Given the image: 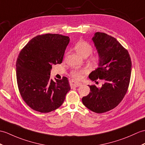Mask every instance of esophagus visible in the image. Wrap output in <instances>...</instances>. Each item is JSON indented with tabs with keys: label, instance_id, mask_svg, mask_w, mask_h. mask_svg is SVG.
<instances>
[{
	"label": "esophagus",
	"instance_id": "esophagus-1",
	"mask_svg": "<svg viewBox=\"0 0 145 145\" xmlns=\"http://www.w3.org/2000/svg\"><path fill=\"white\" fill-rule=\"evenodd\" d=\"M70 85L72 88H75V87L80 86L81 85H82V83L80 82H75V81H74V80H71L70 82Z\"/></svg>",
	"mask_w": 145,
	"mask_h": 145
}]
</instances>
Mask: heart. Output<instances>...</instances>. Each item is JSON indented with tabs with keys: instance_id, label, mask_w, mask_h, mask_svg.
<instances>
[{
	"instance_id": "heart-1",
	"label": "heart",
	"mask_w": 145,
	"mask_h": 145,
	"mask_svg": "<svg viewBox=\"0 0 145 145\" xmlns=\"http://www.w3.org/2000/svg\"><path fill=\"white\" fill-rule=\"evenodd\" d=\"M74 48L76 51L78 52L80 55L83 57L88 56L91 53L93 52V46L87 41L80 40L77 42ZM101 57L98 53L93 54L90 56L88 59V62L93 65H97L101 62ZM88 72L86 69H74L70 73V75L75 80H80L83 78V75Z\"/></svg>"
}]
</instances>
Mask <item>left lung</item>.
<instances>
[{
    "instance_id": "8db88e82",
    "label": "left lung",
    "mask_w": 145,
    "mask_h": 145,
    "mask_svg": "<svg viewBox=\"0 0 145 145\" xmlns=\"http://www.w3.org/2000/svg\"><path fill=\"white\" fill-rule=\"evenodd\" d=\"M93 41L101 57L99 67L89 74L92 81L103 80L101 88L89 85V93L82 98L83 104L94 112L113 109L123 99L129 88L132 61L128 50L114 37L97 32Z\"/></svg>"
}]
</instances>
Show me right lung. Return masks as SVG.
Here are the masks:
<instances>
[{"label":"right lung","instance_id":"add662e5","mask_svg":"<svg viewBox=\"0 0 145 145\" xmlns=\"http://www.w3.org/2000/svg\"><path fill=\"white\" fill-rule=\"evenodd\" d=\"M69 37L59 34L36 36L20 52L16 75L20 95L33 110L41 113L54 110L62 105L70 89L69 80L50 79L53 64L62 62Z\"/></svg>","mask_w":145,"mask_h":145}]
</instances>
